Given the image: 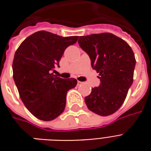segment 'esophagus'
Instances as JSON below:
<instances>
[{"label":"esophagus","mask_w":151,"mask_h":151,"mask_svg":"<svg viewBox=\"0 0 151 151\" xmlns=\"http://www.w3.org/2000/svg\"><path fill=\"white\" fill-rule=\"evenodd\" d=\"M78 83L79 85H82V84H83V83H84V82H78Z\"/></svg>","instance_id":"obj_1"}]
</instances>
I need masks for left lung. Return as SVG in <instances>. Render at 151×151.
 Returning a JSON list of instances; mask_svg holds the SVG:
<instances>
[{"instance_id":"8db88e82","label":"left lung","mask_w":151,"mask_h":151,"mask_svg":"<svg viewBox=\"0 0 151 151\" xmlns=\"http://www.w3.org/2000/svg\"><path fill=\"white\" fill-rule=\"evenodd\" d=\"M79 46L87 53L92 68L99 73L100 85L85 98L90 111L106 116L125 100L133 81L136 60L133 50L122 39L111 33L80 36Z\"/></svg>"}]
</instances>
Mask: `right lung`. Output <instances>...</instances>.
<instances>
[{"instance_id":"obj_1","label":"right lung","mask_w":151,"mask_h":151,"mask_svg":"<svg viewBox=\"0 0 151 151\" xmlns=\"http://www.w3.org/2000/svg\"><path fill=\"white\" fill-rule=\"evenodd\" d=\"M78 36L61 37L45 31L35 32L20 44L13 60V77L19 96L34 116L49 121L62 113L66 94L74 88L77 80L54 75L52 70L65 50Z\"/></svg>"}]
</instances>
